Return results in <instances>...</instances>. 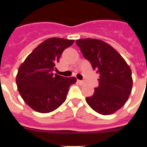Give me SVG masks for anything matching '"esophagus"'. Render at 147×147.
Masks as SVG:
<instances>
[{"instance_id": "obj_1", "label": "esophagus", "mask_w": 147, "mask_h": 147, "mask_svg": "<svg viewBox=\"0 0 147 147\" xmlns=\"http://www.w3.org/2000/svg\"><path fill=\"white\" fill-rule=\"evenodd\" d=\"M78 83H80V85H83V84L85 83V82H84V81H82V80H78Z\"/></svg>"}]
</instances>
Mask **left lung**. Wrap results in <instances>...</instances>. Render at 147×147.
Segmentation results:
<instances>
[{
    "label": "left lung",
    "instance_id": "obj_1",
    "mask_svg": "<svg viewBox=\"0 0 147 147\" xmlns=\"http://www.w3.org/2000/svg\"><path fill=\"white\" fill-rule=\"evenodd\" d=\"M83 57L99 74L98 86L86 101L102 115H110L123 106L132 89L131 70L118 52L102 40L83 38L76 41Z\"/></svg>",
    "mask_w": 147,
    "mask_h": 147
}]
</instances>
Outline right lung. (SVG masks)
Returning a JSON list of instances; mask_svg holds the SVG:
<instances>
[{
    "mask_svg": "<svg viewBox=\"0 0 147 147\" xmlns=\"http://www.w3.org/2000/svg\"><path fill=\"white\" fill-rule=\"evenodd\" d=\"M73 42L60 38L46 39L19 67L16 80L18 90L34 111L47 113L57 109L65 102L71 85L76 82L75 77L65 78L53 73L63 51Z\"/></svg>",
    "mask_w": 147,
    "mask_h": 147,
    "instance_id": "right-lung-1",
    "label": "right lung"
}]
</instances>
